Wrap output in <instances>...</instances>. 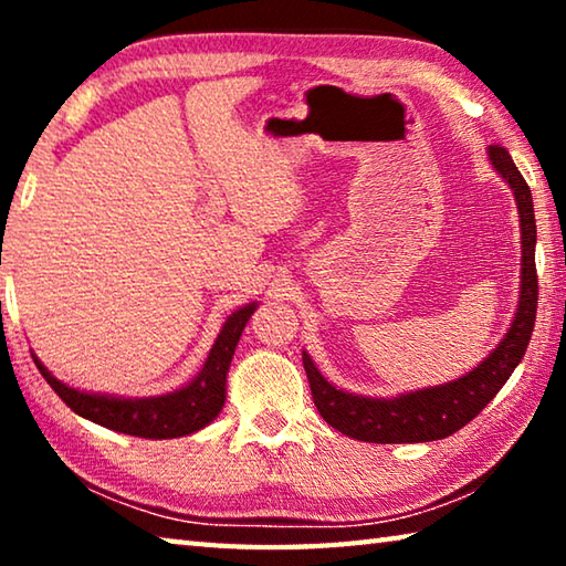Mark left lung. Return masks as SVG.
Segmentation results:
<instances>
[{
    "instance_id": "left-lung-1",
    "label": "left lung",
    "mask_w": 566,
    "mask_h": 566,
    "mask_svg": "<svg viewBox=\"0 0 566 566\" xmlns=\"http://www.w3.org/2000/svg\"><path fill=\"white\" fill-rule=\"evenodd\" d=\"M486 151H490L492 167L514 191L522 227L520 304H516L510 332L504 334V339L496 344L490 357L476 364L472 371H467L464 377L439 387L409 391V395H399L395 399L361 397L337 389L322 377L310 354L304 352L302 361L306 379H310L314 407L319 409L322 419L339 429L342 434L371 444H411L444 439L459 432L490 405L496 391L504 387V381L512 377L516 364L522 361L534 332L536 294H539L534 264L536 222L532 189L516 169L510 151L500 145H492Z\"/></svg>"
}]
</instances>
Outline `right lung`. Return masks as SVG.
Listing matches in <instances>:
<instances>
[{
	"label": "right lung",
	"instance_id": "1",
	"mask_svg": "<svg viewBox=\"0 0 566 566\" xmlns=\"http://www.w3.org/2000/svg\"><path fill=\"white\" fill-rule=\"evenodd\" d=\"M256 310V302L244 304L232 317L224 322L222 332L209 349V357L199 375L189 381L187 387L161 397H142V399H124L92 395V391H80L66 387L64 381L52 377V371L34 357L36 369L42 371L60 399L76 415L102 424L114 432L145 437V439H175L207 427L224 407L227 399V371L232 364L237 342L242 337L249 317Z\"/></svg>",
	"mask_w": 566,
	"mask_h": 566
}]
</instances>
